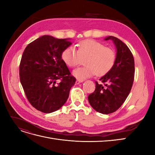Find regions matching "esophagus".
I'll use <instances>...</instances> for the list:
<instances>
[{"instance_id":"34e87169","label":"esophagus","mask_w":155,"mask_h":155,"mask_svg":"<svg viewBox=\"0 0 155 155\" xmlns=\"http://www.w3.org/2000/svg\"><path fill=\"white\" fill-rule=\"evenodd\" d=\"M82 82V80H81V79H77L76 80V84H79V83H81Z\"/></svg>"}]
</instances>
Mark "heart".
I'll return each mask as SVG.
<instances>
[{
    "mask_svg": "<svg viewBox=\"0 0 155 155\" xmlns=\"http://www.w3.org/2000/svg\"><path fill=\"white\" fill-rule=\"evenodd\" d=\"M77 50L73 46L65 48L61 54V58L68 67H76L85 59V67H79L73 71L76 78L83 80L92 77L104 76L114 67L116 55L114 50L105 47L104 45L96 40L87 39L80 41L76 45Z\"/></svg>",
    "mask_w": 155,
    "mask_h": 155,
    "instance_id": "1",
    "label": "heart"
}]
</instances>
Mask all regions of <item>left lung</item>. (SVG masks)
<instances>
[{
    "instance_id": "left-lung-1",
    "label": "left lung",
    "mask_w": 155,
    "mask_h": 155,
    "mask_svg": "<svg viewBox=\"0 0 155 155\" xmlns=\"http://www.w3.org/2000/svg\"><path fill=\"white\" fill-rule=\"evenodd\" d=\"M105 40L114 42L117 49L116 63L110 71L100 79L102 84L95 82V91L88 100L95 110L108 114L118 110L129 94L134 77V60L128 46L117 37L109 36Z\"/></svg>"
}]
</instances>
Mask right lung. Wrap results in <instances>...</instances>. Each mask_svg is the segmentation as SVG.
Returning <instances> with one entry per match:
<instances>
[{
	"mask_svg": "<svg viewBox=\"0 0 155 155\" xmlns=\"http://www.w3.org/2000/svg\"><path fill=\"white\" fill-rule=\"evenodd\" d=\"M71 44L68 39L43 35L30 43L23 52L20 81L28 100L37 110L51 113L66 103L76 79L61 54Z\"/></svg>",
	"mask_w": 155,
	"mask_h": 155,
	"instance_id": "1",
	"label": "right lung"
}]
</instances>
